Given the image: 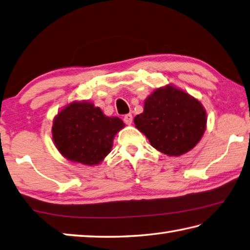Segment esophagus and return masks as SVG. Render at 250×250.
<instances>
[{
    "instance_id": "34e87169",
    "label": "esophagus",
    "mask_w": 250,
    "mask_h": 250,
    "mask_svg": "<svg viewBox=\"0 0 250 250\" xmlns=\"http://www.w3.org/2000/svg\"><path fill=\"white\" fill-rule=\"evenodd\" d=\"M124 123L126 125H130L133 123V115L132 114H127L124 116Z\"/></svg>"
}]
</instances>
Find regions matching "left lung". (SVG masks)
<instances>
[{
  "label": "left lung",
  "mask_w": 250,
  "mask_h": 250,
  "mask_svg": "<svg viewBox=\"0 0 250 250\" xmlns=\"http://www.w3.org/2000/svg\"><path fill=\"white\" fill-rule=\"evenodd\" d=\"M207 111L198 99L172 84L147 96L144 112L134 118L155 149L179 157L198 145L207 129Z\"/></svg>",
  "instance_id": "obj_1"
}]
</instances>
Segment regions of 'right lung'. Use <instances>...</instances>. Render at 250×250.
Here are the masks:
<instances>
[{"label": "right lung", "instance_id": "1", "mask_svg": "<svg viewBox=\"0 0 250 250\" xmlns=\"http://www.w3.org/2000/svg\"><path fill=\"white\" fill-rule=\"evenodd\" d=\"M125 124L106 116L89 101H73L52 122V141L65 159L85 166L100 165L112 150L115 135Z\"/></svg>", "mask_w": 250, "mask_h": 250}]
</instances>
